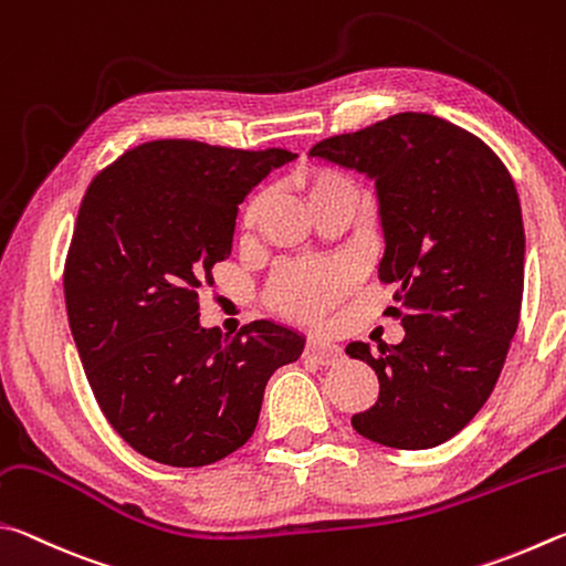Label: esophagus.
Here are the masks:
<instances>
[{
    "mask_svg": "<svg viewBox=\"0 0 566 566\" xmlns=\"http://www.w3.org/2000/svg\"><path fill=\"white\" fill-rule=\"evenodd\" d=\"M305 355H311V358L318 360L321 365H331L340 358V348L331 340L308 338V343H305Z\"/></svg>",
    "mask_w": 566,
    "mask_h": 566,
    "instance_id": "1",
    "label": "esophagus"
}]
</instances>
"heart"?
<instances>
[{
	"label": "heart",
	"instance_id": "b5f03b06",
	"mask_svg": "<svg viewBox=\"0 0 566 566\" xmlns=\"http://www.w3.org/2000/svg\"><path fill=\"white\" fill-rule=\"evenodd\" d=\"M295 186L301 188L308 206L323 201V198L333 193H355L350 178L328 166H303L295 174ZM263 203V193L248 198L241 213L243 228H251L258 221ZM348 291L350 273L340 263H289L277 268L275 275L271 277V285H268V305L275 313L285 315V318L308 323L323 318Z\"/></svg>",
	"mask_w": 566,
	"mask_h": 566
}]
</instances>
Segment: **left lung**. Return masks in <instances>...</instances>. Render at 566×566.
<instances>
[{"label":"left lung","instance_id":"8db88e82","mask_svg":"<svg viewBox=\"0 0 566 566\" xmlns=\"http://www.w3.org/2000/svg\"><path fill=\"white\" fill-rule=\"evenodd\" d=\"M311 156L375 181L385 253L380 281L398 283L388 315L405 338L368 363L380 395L353 428L385 448L428 450L454 438L497 385L517 333L524 226L507 166L464 128L432 114H395L323 138Z\"/></svg>","mask_w":566,"mask_h":566}]
</instances>
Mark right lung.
Returning a JSON list of instances; mask_svg holds the SVG:
<instances>
[{"instance_id":"obj_1","label":"right lung","mask_w":566,"mask_h":566,"mask_svg":"<svg viewBox=\"0 0 566 566\" xmlns=\"http://www.w3.org/2000/svg\"><path fill=\"white\" fill-rule=\"evenodd\" d=\"M293 158L164 138L86 188L64 265L69 328L108 424L148 460L203 468L243 448L268 378L301 358L305 338L285 325L255 321L228 338L198 323L238 203Z\"/></svg>"}]
</instances>
